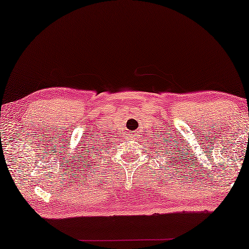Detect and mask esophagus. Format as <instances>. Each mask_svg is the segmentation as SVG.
Instances as JSON below:
<instances>
[{
	"instance_id": "obj_1",
	"label": "esophagus",
	"mask_w": 249,
	"mask_h": 249,
	"mask_svg": "<svg viewBox=\"0 0 249 249\" xmlns=\"http://www.w3.org/2000/svg\"><path fill=\"white\" fill-rule=\"evenodd\" d=\"M129 137H131V138H136V137H137V135H136V134H132V135H129Z\"/></svg>"
}]
</instances>
